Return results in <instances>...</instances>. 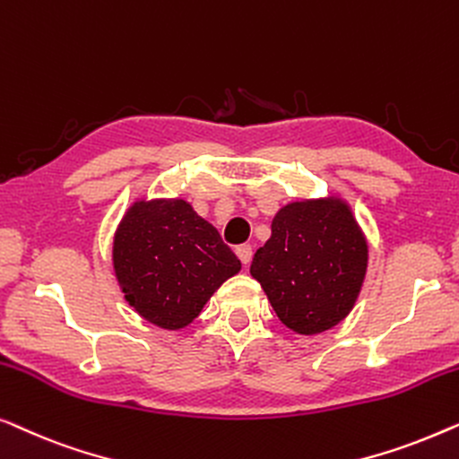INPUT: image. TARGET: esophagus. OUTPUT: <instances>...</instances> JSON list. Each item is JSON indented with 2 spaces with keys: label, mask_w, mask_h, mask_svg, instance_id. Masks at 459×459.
Wrapping results in <instances>:
<instances>
[{
  "label": "esophagus",
  "mask_w": 459,
  "mask_h": 459,
  "mask_svg": "<svg viewBox=\"0 0 459 459\" xmlns=\"http://www.w3.org/2000/svg\"><path fill=\"white\" fill-rule=\"evenodd\" d=\"M235 251H237L238 260L243 262V266H247V264L251 262V255H254V249H251V245L243 243V245H238V247H237Z\"/></svg>",
  "instance_id": "esophagus-1"
}]
</instances>
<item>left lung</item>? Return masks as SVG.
I'll list each match as a JSON object with an SVG mask.
<instances>
[{
	"label": "left lung",
	"instance_id": "8db88e82",
	"mask_svg": "<svg viewBox=\"0 0 459 459\" xmlns=\"http://www.w3.org/2000/svg\"><path fill=\"white\" fill-rule=\"evenodd\" d=\"M366 266L368 243L350 205L328 197L281 208L249 273L282 325L318 334L351 312Z\"/></svg>",
	"mask_w": 459,
	"mask_h": 459
}]
</instances>
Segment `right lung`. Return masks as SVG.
Segmentation results:
<instances>
[{"label":"right lung","instance_id":"add662e5","mask_svg":"<svg viewBox=\"0 0 459 459\" xmlns=\"http://www.w3.org/2000/svg\"><path fill=\"white\" fill-rule=\"evenodd\" d=\"M114 270L128 306L177 331L193 322L241 262L185 199L133 204L114 237Z\"/></svg>","mask_w":459,"mask_h":459}]
</instances>
